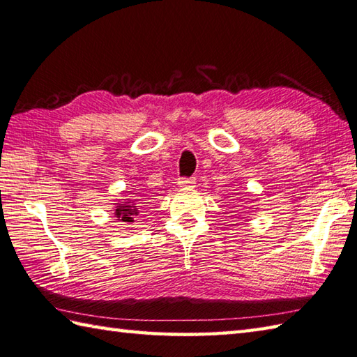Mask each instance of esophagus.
<instances>
[{
  "label": "esophagus",
  "mask_w": 357,
  "mask_h": 357,
  "mask_svg": "<svg viewBox=\"0 0 357 357\" xmlns=\"http://www.w3.org/2000/svg\"><path fill=\"white\" fill-rule=\"evenodd\" d=\"M195 179H192V178H181L179 181H178V185L179 187H183V188H192V187H195Z\"/></svg>",
  "instance_id": "obj_1"
}]
</instances>
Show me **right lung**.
Returning <instances> with one entry per match:
<instances>
[{
    "label": "right lung",
    "instance_id": "add662e5",
    "mask_svg": "<svg viewBox=\"0 0 357 357\" xmlns=\"http://www.w3.org/2000/svg\"><path fill=\"white\" fill-rule=\"evenodd\" d=\"M136 206V199H123L121 201V204L116 206V218L119 221H123V222H132V218H135V215L139 213Z\"/></svg>",
    "mask_w": 357,
    "mask_h": 357
}]
</instances>
